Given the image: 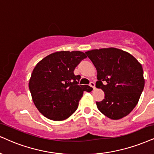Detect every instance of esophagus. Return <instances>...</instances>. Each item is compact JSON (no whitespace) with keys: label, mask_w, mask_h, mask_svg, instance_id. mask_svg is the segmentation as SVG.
<instances>
[{"label":"esophagus","mask_w":154,"mask_h":154,"mask_svg":"<svg viewBox=\"0 0 154 154\" xmlns=\"http://www.w3.org/2000/svg\"><path fill=\"white\" fill-rule=\"evenodd\" d=\"M90 86H91L93 88L95 89V83L94 82H91L90 83Z\"/></svg>","instance_id":"34e87169"}]
</instances>
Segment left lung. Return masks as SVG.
<instances>
[{"instance_id":"left-lung-1","label":"left lung","mask_w":154,"mask_h":154,"mask_svg":"<svg viewBox=\"0 0 154 154\" xmlns=\"http://www.w3.org/2000/svg\"><path fill=\"white\" fill-rule=\"evenodd\" d=\"M97 71L96 86L103 91L98 110L113 120L126 116L137 105L145 84L141 64L126 51L116 48L86 52Z\"/></svg>"}]
</instances>
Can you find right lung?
I'll return each mask as SVG.
<instances>
[{
    "label": "right lung",
    "instance_id": "obj_1",
    "mask_svg": "<svg viewBox=\"0 0 154 154\" xmlns=\"http://www.w3.org/2000/svg\"><path fill=\"white\" fill-rule=\"evenodd\" d=\"M81 51H58L37 63L29 81V89L35 107L53 121L68 119L76 111L84 91L91 87L79 85L81 76L74 70L86 58Z\"/></svg>",
    "mask_w": 154,
    "mask_h": 154
}]
</instances>
